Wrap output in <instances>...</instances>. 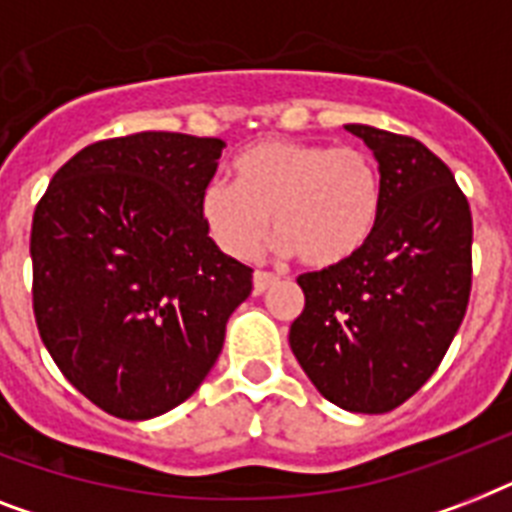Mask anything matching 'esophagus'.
<instances>
[{
    "label": "esophagus",
    "instance_id": "1",
    "mask_svg": "<svg viewBox=\"0 0 512 512\" xmlns=\"http://www.w3.org/2000/svg\"><path fill=\"white\" fill-rule=\"evenodd\" d=\"M276 284H279V276H273V273L268 271H255V276H252L255 295H263V292H268V289L276 287Z\"/></svg>",
    "mask_w": 512,
    "mask_h": 512
}]
</instances>
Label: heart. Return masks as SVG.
Instances as JSON below:
<instances>
[{
	"label": "heart",
	"instance_id": "heart-1",
	"mask_svg": "<svg viewBox=\"0 0 512 512\" xmlns=\"http://www.w3.org/2000/svg\"><path fill=\"white\" fill-rule=\"evenodd\" d=\"M380 170L366 151L316 140L268 138L233 162V183L201 193V217L225 255L249 260L273 228L281 252L311 268L348 263L380 220Z\"/></svg>",
	"mask_w": 512,
	"mask_h": 512
}]
</instances>
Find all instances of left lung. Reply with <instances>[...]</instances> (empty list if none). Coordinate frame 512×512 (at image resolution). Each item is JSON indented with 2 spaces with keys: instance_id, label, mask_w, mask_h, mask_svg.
<instances>
[{
  "instance_id": "left-lung-1",
  "label": "left lung",
  "mask_w": 512,
  "mask_h": 512,
  "mask_svg": "<svg viewBox=\"0 0 512 512\" xmlns=\"http://www.w3.org/2000/svg\"><path fill=\"white\" fill-rule=\"evenodd\" d=\"M345 130L380 164V220L353 260L297 279L305 308L289 345L327 401L382 414L428 382L465 319L473 217L452 170L420 140Z\"/></svg>"
}]
</instances>
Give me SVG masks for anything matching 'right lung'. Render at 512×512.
<instances>
[{"label":"right lung","mask_w":512,"mask_h":512,"mask_svg":"<svg viewBox=\"0 0 512 512\" xmlns=\"http://www.w3.org/2000/svg\"><path fill=\"white\" fill-rule=\"evenodd\" d=\"M223 148L180 132L100 140L36 204V327L66 380L114 417L183 404L252 292V268L223 255L201 217Z\"/></svg>","instance_id":"obj_1"}]
</instances>
